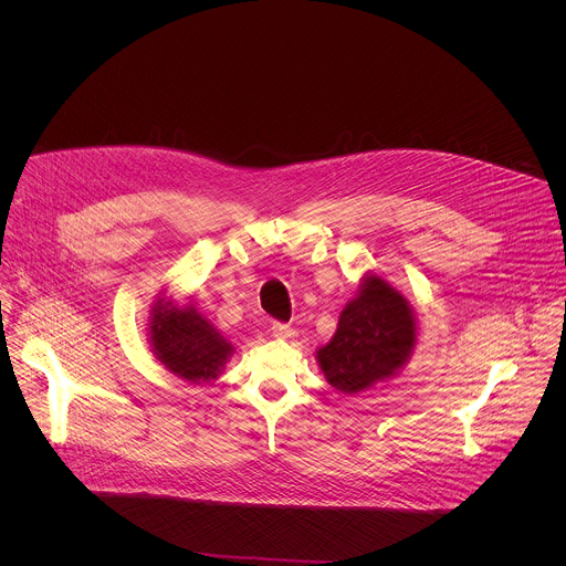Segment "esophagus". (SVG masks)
Segmentation results:
<instances>
[{
    "instance_id": "esophagus-1",
    "label": "esophagus",
    "mask_w": 566,
    "mask_h": 566,
    "mask_svg": "<svg viewBox=\"0 0 566 566\" xmlns=\"http://www.w3.org/2000/svg\"><path fill=\"white\" fill-rule=\"evenodd\" d=\"M271 336H273V338H291V336H293V329H291L289 325H282V322H273Z\"/></svg>"
}]
</instances>
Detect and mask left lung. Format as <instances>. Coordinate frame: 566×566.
Instances as JSON below:
<instances>
[{
  "instance_id": "8db88e82",
  "label": "left lung",
  "mask_w": 566,
  "mask_h": 566,
  "mask_svg": "<svg viewBox=\"0 0 566 566\" xmlns=\"http://www.w3.org/2000/svg\"><path fill=\"white\" fill-rule=\"evenodd\" d=\"M415 306L391 282L367 271L345 304L338 329L315 360L327 382L343 394H360L400 374L419 343Z\"/></svg>"
}]
</instances>
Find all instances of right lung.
Masks as SVG:
<instances>
[{
    "instance_id": "1",
    "label": "right lung",
    "mask_w": 566,
    "mask_h": 566,
    "mask_svg": "<svg viewBox=\"0 0 566 566\" xmlns=\"http://www.w3.org/2000/svg\"><path fill=\"white\" fill-rule=\"evenodd\" d=\"M145 332L154 358L190 385L214 380L234 354L232 343L206 313L192 302L179 304L168 289L149 304Z\"/></svg>"
}]
</instances>
